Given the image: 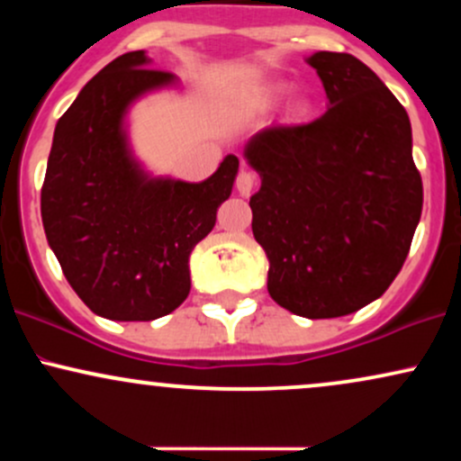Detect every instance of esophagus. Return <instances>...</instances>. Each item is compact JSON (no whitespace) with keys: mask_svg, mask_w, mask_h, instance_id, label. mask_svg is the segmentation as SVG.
Masks as SVG:
<instances>
[{"mask_svg":"<svg viewBox=\"0 0 461 461\" xmlns=\"http://www.w3.org/2000/svg\"><path fill=\"white\" fill-rule=\"evenodd\" d=\"M253 186H256V176L251 171H240L236 177V188L242 197H249L251 194Z\"/></svg>","mask_w":461,"mask_h":461,"instance_id":"34e87169","label":"esophagus"}]
</instances>
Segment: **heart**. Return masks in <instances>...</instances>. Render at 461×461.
Returning <instances> with one entry per match:
<instances>
[{
    "instance_id": "obj_1",
    "label": "heart",
    "mask_w": 461,
    "mask_h": 461,
    "mask_svg": "<svg viewBox=\"0 0 461 461\" xmlns=\"http://www.w3.org/2000/svg\"><path fill=\"white\" fill-rule=\"evenodd\" d=\"M285 93H288V84L285 82H268V84H264L262 91L258 93L256 102L260 108H268V105L279 102ZM285 114H288L290 121H303L305 116L310 114V102L308 99H293V102L288 104Z\"/></svg>"
}]
</instances>
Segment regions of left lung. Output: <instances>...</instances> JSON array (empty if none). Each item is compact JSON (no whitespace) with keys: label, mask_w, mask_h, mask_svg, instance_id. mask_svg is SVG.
I'll use <instances>...</instances> for the list:
<instances>
[{"label":"left lung","mask_w":461,"mask_h":461,"mask_svg":"<svg viewBox=\"0 0 461 461\" xmlns=\"http://www.w3.org/2000/svg\"><path fill=\"white\" fill-rule=\"evenodd\" d=\"M327 113L251 136L262 186L249 205L268 258V294L305 319H338L379 299L403 267L422 212L405 108L351 54L308 58Z\"/></svg>","instance_id":"1"}]
</instances>
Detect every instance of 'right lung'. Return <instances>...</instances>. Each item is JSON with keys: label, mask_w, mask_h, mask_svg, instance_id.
Returning <instances> with one entry per match:
<instances>
[{"label": "right lung", "mask_w": 461, "mask_h": 461, "mask_svg": "<svg viewBox=\"0 0 461 461\" xmlns=\"http://www.w3.org/2000/svg\"><path fill=\"white\" fill-rule=\"evenodd\" d=\"M145 51L105 65L58 119L41 216L67 282L95 314L153 321L190 293L188 260L230 199L238 158L203 182L156 177L130 145L128 113L145 95L179 86Z\"/></svg>", "instance_id": "add662e5"}]
</instances>
